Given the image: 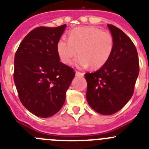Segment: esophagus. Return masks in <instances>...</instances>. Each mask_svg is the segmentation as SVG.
Masks as SVG:
<instances>
[{
    "mask_svg": "<svg viewBox=\"0 0 149 149\" xmlns=\"http://www.w3.org/2000/svg\"><path fill=\"white\" fill-rule=\"evenodd\" d=\"M75 74H76V76H79V77H83V76H84V74L82 73V72H78V71H76Z\"/></svg>",
    "mask_w": 149,
    "mask_h": 149,
    "instance_id": "34e87169",
    "label": "esophagus"
}]
</instances>
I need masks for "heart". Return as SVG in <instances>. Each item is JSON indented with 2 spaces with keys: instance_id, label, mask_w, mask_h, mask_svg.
I'll return each instance as SVG.
<instances>
[{
  "instance_id": "heart-1",
  "label": "heart",
  "mask_w": 149,
  "mask_h": 149,
  "mask_svg": "<svg viewBox=\"0 0 149 149\" xmlns=\"http://www.w3.org/2000/svg\"><path fill=\"white\" fill-rule=\"evenodd\" d=\"M113 49V38L110 33L91 26L73 29L68 34V39L61 38L56 45L60 60L64 64H71L78 51L77 66L86 68L90 65L93 69L105 65Z\"/></svg>"
}]
</instances>
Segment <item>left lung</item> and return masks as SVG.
Here are the masks:
<instances>
[{
    "label": "left lung",
    "mask_w": 149,
    "mask_h": 149,
    "mask_svg": "<svg viewBox=\"0 0 149 149\" xmlns=\"http://www.w3.org/2000/svg\"><path fill=\"white\" fill-rule=\"evenodd\" d=\"M113 38V49L105 65L94 73H86V100L102 115H112L123 107L134 94L139 74L136 48L125 33L107 24Z\"/></svg>",
    "instance_id": "8db88e82"
}]
</instances>
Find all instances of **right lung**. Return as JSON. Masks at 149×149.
I'll return each instance as SVG.
<instances>
[{
  "label": "right lung",
  "instance_id": "add662e5",
  "mask_svg": "<svg viewBox=\"0 0 149 149\" xmlns=\"http://www.w3.org/2000/svg\"><path fill=\"white\" fill-rule=\"evenodd\" d=\"M66 24L39 27L31 30L18 46L14 59V82L25 108L47 118L61 109L65 93L75 75L60 62L56 45Z\"/></svg>",
  "mask_w": 149,
  "mask_h": 149
}]
</instances>
